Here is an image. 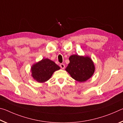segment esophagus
I'll return each mask as SVG.
<instances>
[{
	"instance_id": "1",
	"label": "esophagus",
	"mask_w": 123,
	"mask_h": 123,
	"mask_svg": "<svg viewBox=\"0 0 123 123\" xmlns=\"http://www.w3.org/2000/svg\"><path fill=\"white\" fill-rule=\"evenodd\" d=\"M60 67L61 68V69H64V68H65V65H64L63 63H61V64H60Z\"/></svg>"
}]
</instances>
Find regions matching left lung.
Wrapping results in <instances>:
<instances>
[{"label": "left lung", "instance_id": "left-lung-1", "mask_svg": "<svg viewBox=\"0 0 123 123\" xmlns=\"http://www.w3.org/2000/svg\"><path fill=\"white\" fill-rule=\"evenodd\" d=\"M69 60L70 62L66 70L77 81H86L94 74V64L89 57L73 55Z\"/></svg>", "mask_w": 123, "mask_h": 123}]
</instances>
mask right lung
Listing matches in <instances>:
<instances>
[{"label":"right lung","mask_w":123,"mask_h":123,"mask_svg":"<svg viewBox=\"0 0 123 123\" xmlns=\"http://www.w3.org/2000/svg\"><path fill=\"white\" fill-rule=\"evenodd\" d=\"M60 69L54 61L48 59H43L33 64L31 68L32 76L37 82L43 83L51 78L54 72Z\"/></svg>","instance_id":"1"}]
</instances>
